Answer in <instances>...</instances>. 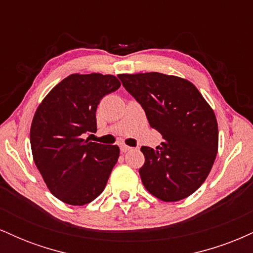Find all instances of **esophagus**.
<instances>
[{
	"label": "esophagus",
	"mask_w": 253,
	"mask_h": 253,
	"mask_svg": "<svg viewBox=\"0 0 253 253\" xmlns=\"http://www.w3.org/2000/svg\"><path fill=\"white\" fill-rule=\"evenodd\" d=\"M120 150H121V152H127V151L132 150V147L127 146V145H125V144H121L120 145Z\"/></svg>",
	"instance_id": "34e87169"
}]
</instances>
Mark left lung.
<instances>
[{
  "mask_svg": "<svg viewBox=\"0 0 253 253\" xmlns=\"http://www.w3.org/2000/svg\"><path fill=\"white\" fill-rule=\"evenodd\" d=\"M141 104L150 126L163 135L157 150L143 146L139 170L144 187L165 202L185 199L207 178L217 153L215 114L201 92L184 78L159 74L118 75Z\"/></svg>",
  "mask_w": 253,
  "mask_h": 253,
  "instance_id": "1",
  "label": "left lung"
}]
</instances>
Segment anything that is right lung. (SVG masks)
<instances>
[{
  "label": "right lung",
  "mask_w": 253,
  "mask_h": 253,
  "mask_svg": "<svg viewBox=\"0 0 253 253\" xmlns=\"http://www.w3.org/2000/svg\"><path fill=\"white\" fill-rule=\"evenodd\" d=\"M113 75L74 74L64 78L38 107L31 126L34 163L57 199L72 206L91 202L102 193L120 149L84 140L96 132V109L120 88Z\"/></svg>",
  "instance_id": "obj_1"
}]
</instances>
